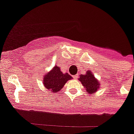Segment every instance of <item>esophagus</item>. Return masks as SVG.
Returning <instances> with one entry per match:
<instances>
[{
  "mask_svg": "<svg viewBox=\"0 0 134 134\" xmlns=\"http://www.w3.org/2000/svg\"><path fill=\"white\" fill-rule=\"evenodd\" d=\"M73 78H74V79H77L78 76L77 75H74V76H73Z\"/></svg>",
  "mask_w": 134,
  "mask_h": 134,
  "instance_id": "1",
  "label": "esophagus"
}]
</instances>
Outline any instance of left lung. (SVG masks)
<instances>
[{
	"instance_id": "left-lung-1",
	"label": "left lung",
	"mask_w": 134,
	"mask_h": 134,
	"mask_svg": "<svg viewBox=\"0 0 134 134\" xmlns=\"http://www.w3.org/2000/svg\"><path fill=\"white\" fill-rule=\"evenodd\" d=\"M82 85H83L85 88L88 94H93L99 88L100 82L97 80L94 76L92 74L91 70L86 71V74L80 75L79 79Z\"/></svg>"
}]
</instances>
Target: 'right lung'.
Returning <instances> with one entry per match:
<instances>
[{
  "label": "right lung",
  "instance_id": "obj_1",
  "mask_svg": "<svg viewBox=\"0 0 134 134\" xmlns=\"http://www.w3.org/2000/svg\"><path fill=\"white\" fill-rule=\"evenodd\" d=\"M72 77L68 73L62 72L60 67L55 66L50 72L44 75L43 83L46 88L52 92L57 93L60 91L68 80Z\"/></svg>",
  "mask_w": 134,
  "mask_h": 134
}]
</instances>
